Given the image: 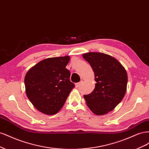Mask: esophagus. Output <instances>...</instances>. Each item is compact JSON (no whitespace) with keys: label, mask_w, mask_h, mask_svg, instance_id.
<instances>
[{"label":"esophagus","mask_w":149,"mask_h":149,"mask_svg":"<svg viewBox=\"0 0 149 149\" xmlns=\"http://www.w3.org/2000/svg\"><path fill=\"white\" fill-rule=\"evenodd\" d=\"M83 83V81H80L79 83H76V87H79V86H80L81 84V83Z\"/></svg>","instance_id":"1"}]
</instances>
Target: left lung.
Returning a JSON list of instances; mask_svg holds the SVG:
<instances>
[{
  "label": "left lung",
  "instance_id": "8db88e82",
  "mask_svg": "<svg viewBox=\"0 0 149 149\" xmlns=\"http://www.w3.org/2000/svg\"><path fill=\"white\" fill-rule=\"evenodd\" d=\"M91 65L96 81L95 88L84 95L87 106L96 115H104L123 100L127 89V73L118 60L107 54L89 52L83 55Z\"/></svg>",
  "mask_w": 149,
  "mask_h": 149
}]
</instances>
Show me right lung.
Returning a JSON list of instances; mask_svg holds the SVG:
<instances>
[{
    "mask_svg": "<svg viewBox=\"0 0 149 149\" xmlns=\"http://www.w3.org/2000/svg\"><path fill=\"white\" fill-rule=\"evenodd\" d=\"M69 56L49 58L38 62L26 73L24 82L29 100L40 112L56 114L63 106L74 84L66 66Z\"/></svg>",
    "mask_w": 149,
    "mask_h": 149,
    "instance_id": "obj_1",
    "label": "right lung"
}]
</instances>
